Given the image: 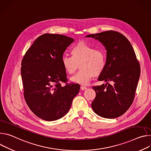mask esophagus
<instances>
[{
  "mask_svg": "<svg viewBox=\"0 0 151 151\" xmlns=\"http://www.w3.org/2000/svg\"><path fill=\"white\" fill-rule=\"evenodd\" d=\"M86 89H87V87H86V86H80V89L82 90V91H84Z\"/></svg>",
  "mask_w": 151,
  "mask_h": 151,
  "instance_id": "obj_1",
  "label": "esophagus"
}]
</instances>
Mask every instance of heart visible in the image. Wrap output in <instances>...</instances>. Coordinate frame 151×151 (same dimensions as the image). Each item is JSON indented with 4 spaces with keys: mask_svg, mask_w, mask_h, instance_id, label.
Wrapping results in <instances>:
<instances>
[{
    "mask_svg": "<svg viewBox=\"0 0 151 151\" xmlns=\"http://www.w3.org/2000/svg\"><path fill=\"white\" fill-rule=\"evenodd\" d=\"M71 56H62L61 63L65 71L72 74L80 63L81 70L71 78L73 83L87 85L93 76L101 74L106 68V53L85 42H81L74 45L71 50Z\"/></svg>",
    "mask_w": 151,
    "mask_h": 151,
    "instance_id": "heart-1",
    "label": "heart"
}]
</instances>
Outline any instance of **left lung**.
<instances>
[{"label":"left lung","mask_w":151,"mask_h":151,"mask_svg":"<svg viewBox=\"0 0 151 151\" xmlns=\"http://www.w3.org/2000/svg\"><path fill=\"white\" fill-rule=\"evenodd\" d=\"M86 37L98 40L107 50L106 68L98 79L107 83L92 87L96 96L92 108L103 118H116L125 113L133 102L140 75L139 62L131 43L119 32L109 30Z\"/></svg>","instance_id":"left-lung-1"}]
</instances>
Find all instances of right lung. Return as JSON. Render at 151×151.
Returning a JSON list of instances; mask_svg holds the SVG:
<instances>
[{"label": "right lung", "mask_w": 151, "mask_h": 151, "mask_svg": "<svg viewBox=\"0 0 151 151\" xmlns=\"http://www.w3.org/2000/svg\"><path fill=\"white\" fill-rule=\"evenodd\" d=\"M74 39L63 35L45 33L27 50L22 62L21 74L25 101L38 118L58 120L70 110L80 85L67 81L61 63L63 53Z\"/></svg>", "instance_id": "1"}]
</instances>
